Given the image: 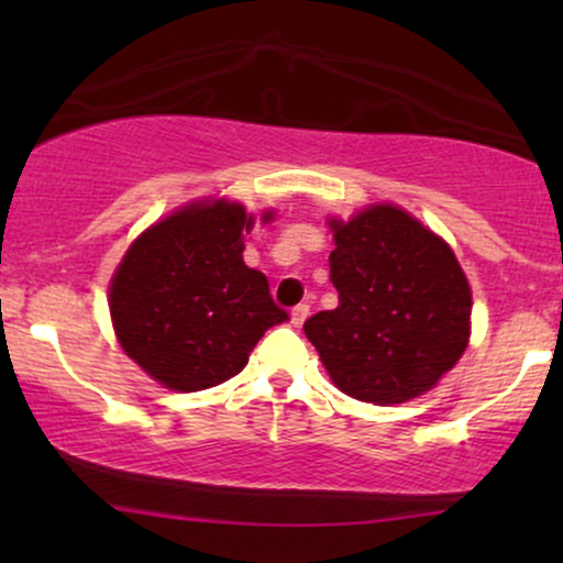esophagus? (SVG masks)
<instances>
[{"label": "esophagus", "mask_w": 563, "mask_h": 563, "mask_svg": "<svg viewBox=\"0 0 563 563\" xmlns=\"http://www.w3.org/2000/svg\"><path fill=\"white\" fill-rule=\"evenodd\" d=\"M309 318V307L307 303H299V307L290 309V322H294V328H301L303 320Z\"/></svg>", "instance_id": "1"}]
</instances>
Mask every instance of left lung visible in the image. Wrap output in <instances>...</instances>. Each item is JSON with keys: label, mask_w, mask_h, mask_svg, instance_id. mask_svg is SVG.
<instances>
[{"label": "left lung", "mask_w": 563, "mask_h": 563, "mask_svg": "<svg viewBox=\"0 0 563 563\" xmlns=\"http://www.w3.org/2000/svg\"><path fill=\"white\" fill-rule=\"evenodd\" d=\"M328 224L339 307L303 322L328 376L373 405L434 389L471 335V286L452 249L391 203Z\"/></svg>", "instance_id": "left-lung-1"}]
</instances>
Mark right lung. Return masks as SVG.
Returning a JSON list of instances; mask_svg holds the SVG:
<instances>
[{
  "label": "right lung",
  "instance_id": "right-lung-1",
  "mask_svg": "<svg viewBox=\"0 0 563 563\" xmlns=\"http://www.w3.org/2000/svg\"><path fill=\"white\" fill-rule=\"evenodd\" d=\"M251 228L241 203L196 200L142 232L113 273L119 344L166 389L200 391L238 376L264 331L288 320L267 277L245 267Z\"/></svg>",
  "mask_w": 563,
  "mask_h": 563
}]
</instances>
